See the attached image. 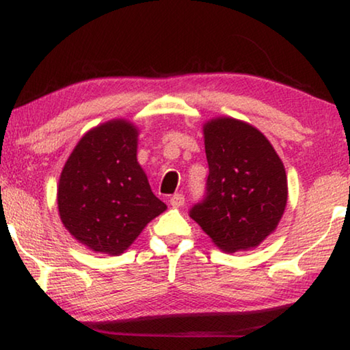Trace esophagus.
<instances>
[{
    "label": "esophagus",
    "mask_w": 350,
    "mask_h": 350,
    "mask_svg": "<svg viewBox=\"0 0 350 350\" xmlns=\"http://www.w3.org/2000/svg\"><path fill=\"white\" fill-rule=\"evenodd\" d=\"M170 204L174 206V208H179L183 204H185V196L182 193H176L173 196L170 198Z\"/></svg>",
    "instance_id": "34e87169"
}]
</instances>
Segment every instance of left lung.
Listing matches in <instances>:
<instances>
[{
  "label": "left lung",
  "instance_id": "obj_1",
  "mask_svg": "<svg viewBox=\"0 0 350 350\" xmlns=\"http://www.w3.org/2000/svg\"><path fill=\"white\" fill-rule=\"evenodd\" d=\"M204 135L210 173L189 217L225 252L256 247L276 228L287 204L281 159L262 133L236 118H215Z\"/></svg>",
  "mask_w": 350,
  "mask_h": 350
}]
</instances>
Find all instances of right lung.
Masks as SVG:
<instances>
[{
	"label": "right lung",
	"mask_w": 350,
	"mask_h": 350,
	"mask_svg": "<svg viewBox=\"0 0 350 350\" xmlns=\"http://www.w3.org/2000/svg\"><path fill=\"white\" fill-rule=\"evenodd\" d=\"M62 222L92 252L120 254L167 210L137 162V129L111 120L83 135L58 183Z\"/></svg>",
	"instance_id": "obj_1"
}]
</instances>
